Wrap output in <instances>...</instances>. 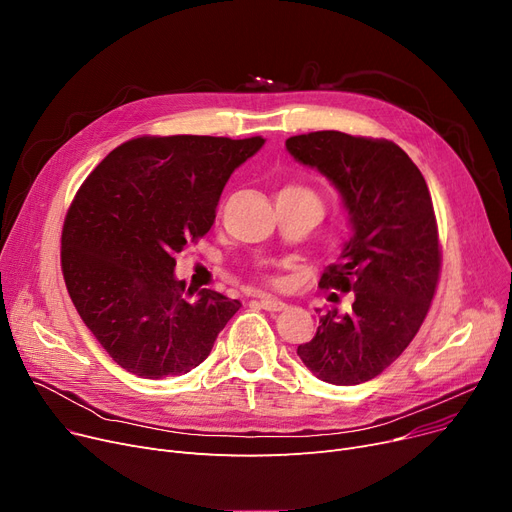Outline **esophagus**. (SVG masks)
<instances>
[{
	"label": "esophagus",
	"instance_id": "obj_1",
	"mask_svg": "<svg viewBox=\"0 0 512 512\" xmlns=\"http://www.w3.org/2000/svg\"><path fill=\"white\" fill-rule=\"evenodd\" d=\"M258 304H260L264 310H269V312H281V310L287 308L285 302H281V300H277V298H266V296H262V298L258 300Z\"/></svg>",
	"mask_w": 512,
	"mask_h": 512
}]
</instances>
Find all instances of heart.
<instances>
[{
	"label": "heart",
	"mask_w": 512,
	"mask_h": 512,
	"mask_svg": "<svg viewBox=\"0 0 512 512\" xmlns=\"http://www.w3.org/2000/svg\"><path fill=\"white\" fill-rule=\"evenodd\" d=\"M279 193H283V196H308V198H316L314 193L308 187H304V185H285V187H281ZM279 193H277V196H279ZM264 281L269 283V285H277V279H273V277H266Z\"/></svg>",
	"instance_id": "b5f03b06"
}]
</instances>
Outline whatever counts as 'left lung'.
Here are the masks:
<instances>
[{
  "label": "left lung",
  "instance_id": "left-lung-1",
  "mask_svg": "<svg viewBox=\"0 0 512 512\" xmlns=\"http://www.w3.org/2000/svg\"><path fill=\"white\" fill-rule=\"evenodd\" d=\"M285 145L339 189L352 225V239L319 283L354 291L352 310L323 314L298 356L321 381L358 385L408 348L429 312L442 269L431 193L394 141L314 131Z\"/></svg>",
  "mask_w": 512,
  "mask_h": 512
}]
</instances>
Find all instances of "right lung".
Wrapping results in <instances>:
<instances>
[{
	"label": "right lung",
	"instance_id": "add662e5",
	"mask_svg": "<svg viewBox=\"0 0 512 512\" xmlns=\"http://www.w3.org/2000/svg\"><path fill=\"white\" fill-rule=\"evenodd\" d=\"M262 137H137L79 187L62 227V273L87 329L143 379L189 373L239 310L175 277V256L204 237L233 170Z\"/></svg>",
	"mask_w": 512,
	"mask_h": 512
}]
</instances>
